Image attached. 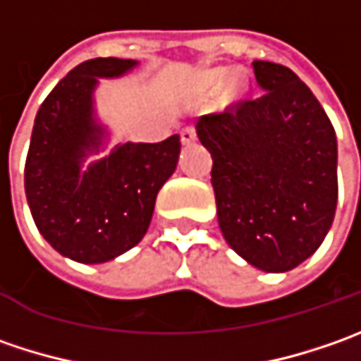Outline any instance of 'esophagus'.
<instances>
[{
  "mask_svg": "<svg viewBox=\"0 0 361 361\" xmlns=\"http://www.w3.org/2000/svg\"><path fill=\"white\" fill-rule=\"evenodd\" d=\"M180 140H183V145H192L195 140H197V132L195 128H183L180 130Z\"/></svg>",
  "mask_w": 361,
  "mask_h": 361,
  "instance_id": "1",
  "label": "esophagus"
}]
</instances>
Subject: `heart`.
<instances>
[{
  "label": "heart",
  "instance_id": "b5f03b06",
  "mask_svg": "<svg viewBox=\"0 0 361 361\" xmlns=\"http://www.w3.org/2000/svg\"><path fill=\"white\" fill-rule=\"evenodd\" d=\"M229 79V70H213L209 72L207 76L202 78V86L204 90L209 92L211 96H216L219 92L223 90V86L226 84V80ZM243 92V82L237 76L231 78L230 84L227 85V98H237Z\"/></svg>",
  "mask_w": 361,
  "mask_h": 361
}]
</instances>
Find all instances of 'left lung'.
<instances>
[{
	"instance_id": "obj_1",
	"label": "left lung",
	"mask_w": 361,
	"mask_h": 361,
	"mask_svg": "<svg viewBox=\"0 0 361 361\" xmlns=\"http://www.w3.org/2000/svg\"><path fill=\"white\" fill-rule=\"evenodd\" d=\"M257 100L202 116L216 216L229 247L265 273L319 249L338 204V140L312 90L281 63L255 60Z\"/></svg>"
}]
</instances>
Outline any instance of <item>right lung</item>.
<instances>
[{"label":"right lung","instance_id":"add662e5","mask_svg":"<svg viewBox=\"0 0 361 361\" xmlns=\"http://www.w3.org/2000/svg\"><path fill=\"white\" fill-rule=\"evenodd\" d=\"M136 60L94 58L49 92L34 122L25 197L42 237L78 263L98 265L142 241L157 195L178 164L180 138L112 142L96 108L100 80L130 74Z\"/></svg>","mask_w":361,"mask_h":361}]
</instances>
